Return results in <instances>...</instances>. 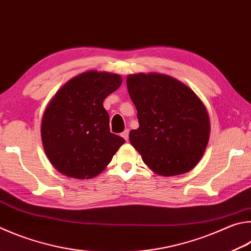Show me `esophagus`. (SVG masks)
Returning a JSON list of instances; mask_svg holds the SVG:
<instances>
[{
    "label": "esophagus",
    "mask_w": 251,
    "mask_h": 251,
    "mask_svg": "<svg viewBox=\"0 0 251 251\" xmlns=\"http://www.w3.org/2000/svg\"><path fill=\"white\" fill-rule=\"evenodd\" d=\"M128 135H129V129H125L122 133V137L124 138L125 140H128Z\"/></svg>",
    "instance_id": "34e87169"
}]
</instances>
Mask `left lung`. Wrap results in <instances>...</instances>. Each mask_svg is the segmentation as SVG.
I'll list each match as a JSON object with an SVG mask.
<instances>
[{
    "label": "left lung",
    "mask_w": 251,
    "mask_h": 251,
    "mask_svg": "<svg viewBox=\"0 0 251 251\" xmlns=\"http://www.w3.org/2000/svg\"><path fill=\"white\" fill-rule=\"evenodd\" d=\"M126 82L139 122L129 140L144 162L165 176L190 171L201 160L211 131L201 100L170 75H129Z\"/></svg>",
    "instance_id": "8db88e82"
}]
</instances>
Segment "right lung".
<instances>
[{
	"label": "right lung",
	"instance_id": "obj_1",
	"mask_svg": "<svg viewBox=\"0 0 251 251\" xmlns=\"http://www.w3.org/2000/svg\"><path fill=\"white\" fill-rule=\"evenodd\" d=\"M122 78L110 72H84L59 89L44 112L42 141L49 161L75 179H92L111 162L125 139L110 131L103 106L120 88Z\"/></svg>",
	"mask_w": 251,
	"mask_h": 251
}]
</instances>
